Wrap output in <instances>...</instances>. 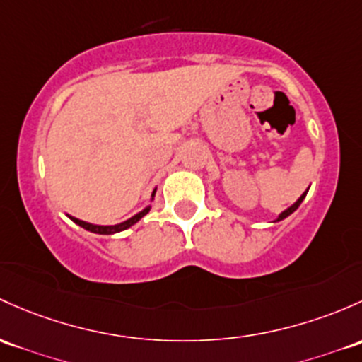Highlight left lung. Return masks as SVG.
<instances>
[{
    "mask_svg": "<svg viewBox=\"0 0 362 362\" xmlns=\"http://www.w3.org/2000/svg\"><path fill=\"white\" fill-rule=\"evenodd\" d=\"M307 191H309V189H307ZM307 191H305V192H303V194H302V196H300V197H298V199H296V201H295V203H293L290 208H286V210H284L283 213H279V216H277V218H276V220H274V222H279V220H284V218H286V216H290V215H291V213H293V211H295V210H296V208H298V206H300V204H302V201H303V199H305V196H307Z\"/></svg>",
    "mask_w": 362,
    "mask_h": 362,
    "instance_id": "8db88e82",
    "label": "left lung"
}]
</instances>
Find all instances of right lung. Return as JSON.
<instances>
[{"instance_id":"1","label":"right lung","mask_w":362,"mask_h":362,"mask_svg":"<svg viewBox=\"0 0 362 362\" xmlns=\"http://www.w3.org/2000/svg\"><path fill=\"white\" fill-rule=\"evenodd\" d=\"M154 194H156V189H154V191H152V199H154ZM149 210H151V206L144 208L142 211L136 213V215H133L132 218L124 220V222H121V223H116V226H93V223L83 222V220L74 218V216H69V218L74 223H78L79 227H83V229H86V230H90V232H95V234H105V235H107V234H116V232H121V230H127L128 227L133 226V223L139 222V220L142 218L144 215H147V213H149Z\"/></svg>"}]
</instances>
